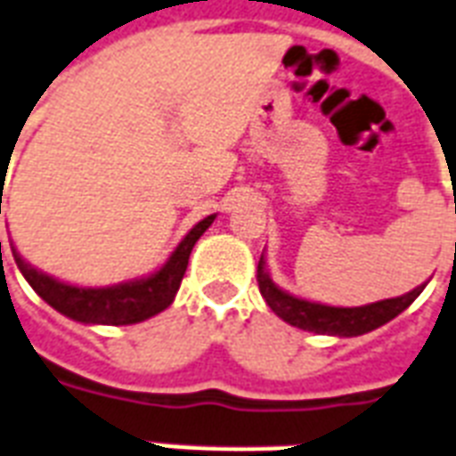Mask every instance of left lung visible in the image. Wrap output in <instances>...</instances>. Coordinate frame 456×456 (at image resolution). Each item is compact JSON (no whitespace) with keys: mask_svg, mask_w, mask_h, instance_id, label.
Segmentation results:
<instances>
[{"mask_svg":"<svg viewBox=\"0 0 456 456\" xmlns=\"http://www.w3.org/2000/svg\"><path fill=\"white\" fill-rule=\"evenodd\" d=\"M456 212V205H454ZM426 285H418L406 295L391 297L382 302H372L365 306H329L319 305V302H309V299H299V297L289 295L285 289H280L271 280L265 271V261H258V289H261L265 305L271 306L273 312L278 314L282 322L289 326H297L302 331L322 333V336H338V338H353V336H362L374 329H379L394 316H399L403 309L411 306V302L423 292Z\"/></svg>","mask_w":456,"mask_h":456,"instance_id":"left-lung-1","label":"left lung"}]
</instances>
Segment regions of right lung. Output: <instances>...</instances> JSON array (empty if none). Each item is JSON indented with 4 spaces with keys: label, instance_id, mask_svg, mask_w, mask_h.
Listing matches in <instances>:
<instances>
[{
    "label": "right lung",
    "instance_id": "obj_1",
    "mask_svg": "<svg viewBox=\"0 0 456 456\" xmlns=\"http://www.w3.org/2000/svg\"><path fill=\"white\" fill-rule=\"evenodd\" d=\"M0 215H2V198H0ZM217 215L200 219L183 241L176 246V251L168 256V261L161 265L159 271L151 273L150 278L127 280L108 288H77L60 282L53 275H45L38 268H33L30 263L21 258V254L12 246L13 261L23 273V278L28 280V285L38 297H43L53 309L65 314L74 322L82 323H103V326H127V323H140L150 319L154 314L164 312L174 297H176L181 280L188 268V258L193 251L195 241L205 234V229L210 227ZM0 261H2V241H0Z\"/></svg>",
    "mask_w": 456,
    "mask_h": 456
}]
</instances>
